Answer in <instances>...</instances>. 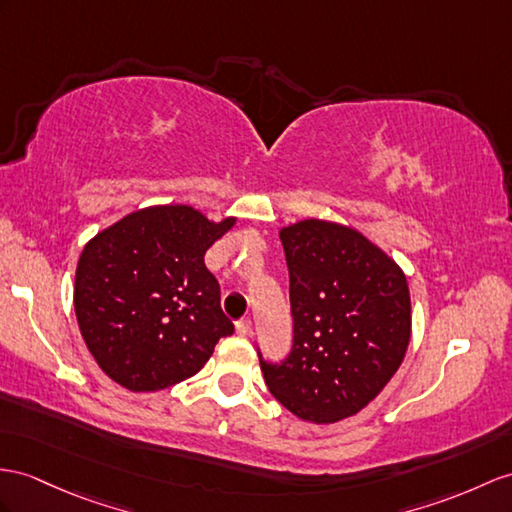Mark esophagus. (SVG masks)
<instances>
[{"label": "esophagus", "mask_w": 512, "mask_h": 512, "mask_svg": "<svg viewBox=\"0 0 512 512\" xmlns=\"http://www.w3.org/2000/svg\"><path fill=\"white\" fill-rule=\"evenodd\" d=\"M249 332H252V319H249V317H243V319L236 321V334L247 336Z\"/></svg>", "instance_id": "34e87169"}]
</instances>
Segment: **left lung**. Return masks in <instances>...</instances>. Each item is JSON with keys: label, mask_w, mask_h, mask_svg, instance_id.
Wrapping results in <instances>:
<instances>
[{"label": "left lung", "mask_w": 512, "mask_h": 512, "mask_svg": "<svg viewBox=\"0 0 512 512\" xmlns=\"http://www.w3.org/2000/svg\"><path fill=\"white\" fill-rule=\"evenodd\" d=\"M293 315L291 352L260 369L271 395L299 419L356 415L400 369L410 341L402 269L363 234L306 219L280 232Z\"/></svg>", "instance_id": "1"}]
</instances>
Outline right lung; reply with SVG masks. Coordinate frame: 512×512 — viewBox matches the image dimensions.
I'll use <instances>...</instances> for the list:
<instances>
[{
	"mask_svg": "<svg viewBox=\"0 0 512 512\" xmlns=\"http://www.w3.org/2000/svg\"><path fill=\"white\" fill-rule=\"evenodd\" d=\"M234 226L191 206H152L86 243L73 304L86 347L121 386L160 391L206 365L234 332L204 254Z\"/></svg>",
	"mask_w": 512,
	"mask_h": 512,
	"instance_id": "add662e5",
	"label": "right lung"
}]
</instances>
